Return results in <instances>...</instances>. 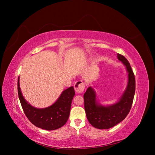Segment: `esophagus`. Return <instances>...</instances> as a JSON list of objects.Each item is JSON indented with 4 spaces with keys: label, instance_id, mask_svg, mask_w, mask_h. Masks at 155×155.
Instances as JSON below:
<instances>
[{
    "label": "esophagus",
    "instance_id": "1",
    "mask_svg": "<svg viewBox=\"0 0 155 155\" xmlns=\"http://www.w3.org/2000/svg\"><path fill=\"white\" fill-rule=\"evenodd\" d=\"M85 84L82 82V80H78L74 84V88L75 91L77 93H82L85 90Z\"/></svg>",
    "mask_w": 155,
    "mask_h": 155
}]
</instances>
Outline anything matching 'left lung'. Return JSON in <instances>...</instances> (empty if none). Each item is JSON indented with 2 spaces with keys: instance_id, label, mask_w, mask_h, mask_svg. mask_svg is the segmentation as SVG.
Returning <instances> with one entry per match:
<instances>
[{
  "instance_id": "left-lung-1",
  "label": "left lung",
  "mask_w": 155,
  "mask_h": 155,
  "mask_svg": "<svg viewBox=\"0 0 155 155\" xmlns=\"http://www.w3.org/2000/svg\"><path fill=\"white\" fill-rule=\"evenodd\" d=\"M117 58L126 67L127 72V84L126 90L118 102L103 105L97 101L96 93L89 87L84 95V107L87 119L92 126L99 129H107L123 121L131 110L135 93V77L129 61L119 53Z\"/></svg>"
}]
</instances>
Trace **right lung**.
Returning a JSON list of instances; mask_svg holds the SVG:
<instances>
[{
  "instance_id": "right-lung-1",
  "label": "right lung",
  "mask_w": 155,
  "mask_h": 155,
  "mask_svg": "<svg viewBox=\"0 0 155 155\" xmlns=\"http://www.w3.org/2000/svg\"><path fill=\"white\" fill-rule=\"evenodd\" d=\"M18 91L24 114L32 124L41 129L52 131L66 124L70 116L71 101L75 94L73 87L63 91L59 98L50 106L41 109L33 107L24 99L20 88L19 77Z\"/></svg>"
}]
</instances>
